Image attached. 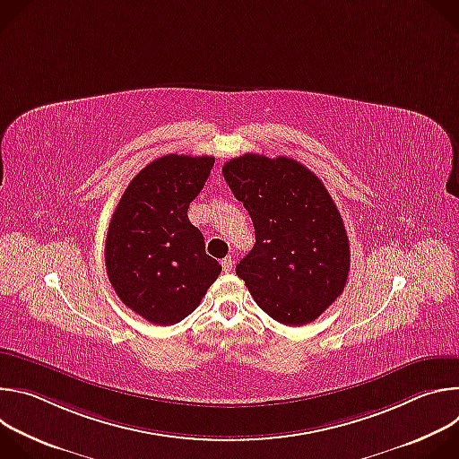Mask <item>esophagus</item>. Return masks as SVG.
I'll use <instances>...</instances> for the list:
<instances>
[{
    "label": "esophagus",
    "mask_w": 459,
    "mask_h": 459,
    "mask_svg": "<svg viewBox=\"0 0 459 459\" xmlns=\"http://www.w3.org/2000/svg\"><path fill=\"white\" fill-rule=\"evenodd\" d=\"M221 267H223V271H225V273H230V271H232V267H234V261H232V257H225V259H221Z\"/></svg>",
    "instance_id": "34e87169"
}]
</instances>
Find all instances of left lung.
Masks as SVG:
<instances>
[{
	"label": "left lung",
	"instance_id": "8db88e82",
	"mask_svg": "<svg viewBox=\"0 0 459 459\" xmlns=\"http://www.w3.org/2000/svg\"><path fill=\"white\" fill-rule=\"evenodd\" d=\"M223 178L255 234L236 274L273 319L289 326L314 321L343 292L351 269L347 230L329 190L285 156L232 158Z\"/></svg>",
	"mask_w": 459,
	"mask_h": 459
}]
</instances>
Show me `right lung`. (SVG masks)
<instances>
[{"label": "right lung", "mask_w": 459, "mask_h": 459, "mask_svg": "<svg viewBox=\"0 0 459 459\" xmlns=\"http://www.w3.org/2000/svg\"><path fill=\"white\" fill-rule=\"evenodd\" d=\"M214 158L167 154L128 183L112 214L105 265L119 299L154 325H174L200 305L221 265L186 216Z\"/></svg>", "instance_id": "right-lung-1"}]
</instances>
